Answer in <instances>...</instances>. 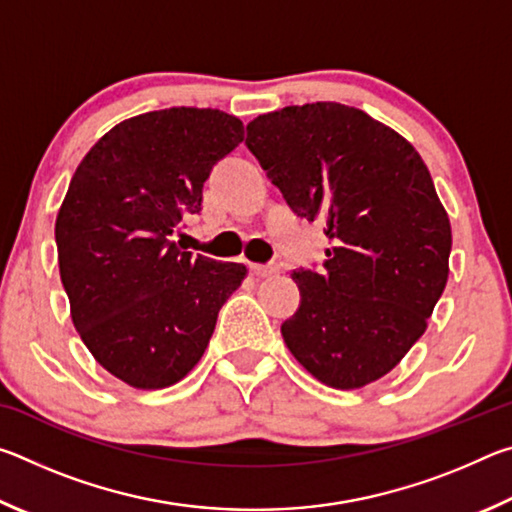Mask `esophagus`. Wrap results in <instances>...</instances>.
Returning <instances> with one entry per match:
<instances>
[{
	"mask_svg": "<svg viewBox=\"0 0 512 512\" xmlns=\"http://www.w3.org/2000/svg\"><path fill=\"white\" fill-rule=\"evenodd\" d=\"M250 271L259 277H273L280 273V268L273 266V264H250Z\"/></svg>",
	"mask_w": 512,
	"mask_h": 512,
	"instance_id": "1",
	"label": "esophagus"
}]
</instances>
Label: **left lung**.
Wrapping results in <instances>:
<instances>
[{"label": "left lung", "mask_w": 512, "mask_h": 512, "mask_svg": "<svg viewBox=\"0 0 512 512\" xmlns=\"http://www.w3.org/2000/svg\"><path fill=\"white\" fill-rule=\"evenodd\" d=\"M246 144L298 216L325 225V271L296 268L300 307L282 336L325 386L384 377L427 329L449 275L452 225L420 153L334 101L246 126Z\"/></svg>", "instance_id": "left-lung-1"}]
</instances>
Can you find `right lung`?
Returning <instances> with one entry per match:
<instances>
[{"label": "right lung", "mask_w": 512, "mask_h": 512, "mask_svg": "<svg viewBox=\"0 0 512 512\" xmlns=\"http://www.w3.org/2000/svg\"><path fill=\"white\" fill-rule=\"evenodd\" d=\"M244 124L212 108L121 121L81 160L56 216L60 280L83 343L110 375L142 391L201 361L246 266L192 257L173 235L198 214L216 162Z\"/></svg>", "instance_id": "1"}]
</instances>
